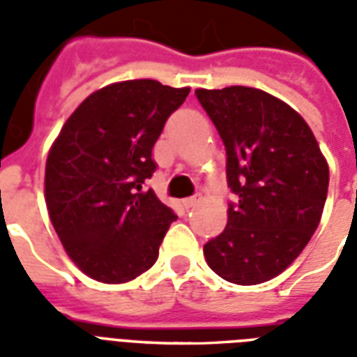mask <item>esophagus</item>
<instances>
[{
	"label": "esophagus",
	"mask_w": 357,
	"mask_h": 357,
	"mask_svg": "<svg viewBox=\"0 0 357 357\" xmlns=\"http://www.w3.org/2000/svg\"><path fill=\"white\" fill-rule=\"evenodd\" d=\"M181 204H183L185 208H192L199 204V198H196V196H192V198H185Z\"/></svg>",
	"instance_id": "34e87169"
}]
</instances>
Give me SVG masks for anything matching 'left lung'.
Instances as JSON below:
<instances>
[{
    "instance_id": "obj_1",
    "label": "left lung",
    "mask_w": 357,
    "mask_h": 357,
    "mask_svg": "<svg viewBox=\"0 0 357 357\" xmlns=\"http://www.w3.org/2000/svg\"><path fill=\"white\" fill-rule=\"evenodd\" d=\"M227 153V225L204 245L208 268L233 284L273 279L319 225L328 165L299 113L262 89H196Z\"/></svg>"
}]
</instances>
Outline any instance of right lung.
Segmentation results:
<instances>
[{
  "label": "right lung",
  "instance_id": "add662e5",
  "mask_svg": "<svg viewBox=\"0 0 357 357\" xmlns=\"http://www.w3.org/2000/svg\"><path fill=\"white\" fill-rule=\"evenodd\" d=\"M188 88L158 80L109 84L66 121L45 165L49 218L69 259L106 284L133 280L158 260L178 218L144 181L152 149Z\"/></svg>",
  "mask_w": 357,
  "mask_h": 357
}]
</instances>
